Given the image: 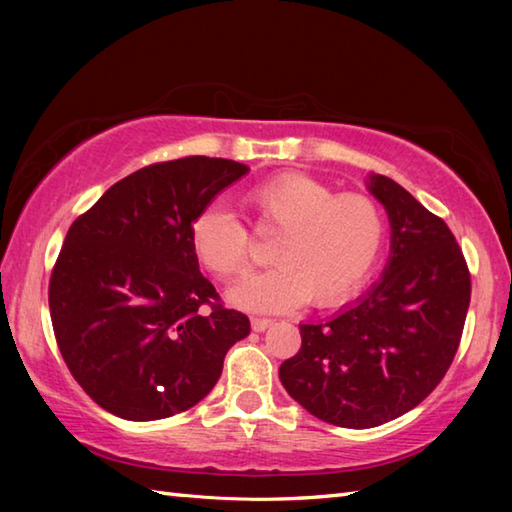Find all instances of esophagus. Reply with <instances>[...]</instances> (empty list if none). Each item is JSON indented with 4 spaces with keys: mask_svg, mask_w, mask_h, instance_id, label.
Returning <instances> with one entry per match:
<instances>
[{
    "mask_svg": "<svg viewBox=\"0 0 512 512\" xmlns=\"http://www.w3.org/2000/svg\"><path fill=\"white\" fill-rule=\"evenodd\" d=\"M250 325H253L255 332H266L270 325H273V321H270V319H253V321H250Z\"/></svg>",
    "mask_w": 512,
    "mask_h": 512,
    "instance_id": "esophagus-1",
    "label": "esophagus"
}]
</instances>
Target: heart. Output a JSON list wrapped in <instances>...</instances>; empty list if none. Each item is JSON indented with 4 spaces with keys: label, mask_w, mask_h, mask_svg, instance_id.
<instances>
[{
    "label": "heart",
    "mask_w": 512,
    "mask_h": 512,
    "mask_svg": "<svg viewBox=\"0 0 512 512\" xmlns=\"http://www.w3.org/2000/svg\"><path fill=\"white\" fill-rule=\"evenodd\" d=\"M244 206L259 231L281 233L275 268L228 290L235 306L284 312L312 297L317 306L350 299L372 273L385 244V213L363 193H339L303 173H284L248 189ZM193 255L217 279L250 264L246 226L224 206H206L189 228Z\"/></svg>",
    "instance_id": "heart-1"
}]
</instances>
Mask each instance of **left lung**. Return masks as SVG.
<instances>
[{
    "mask_svg": "<svg viewBox=\"0 0 512 512\" xmlns=\"http://www.w3.org/2000/svg\"><path fill=\"white\" fill-rule=\"evenodd\" d=\"M367 191L389 217V259L361 299L301 323V350L279 380L314 418L372 429L427 398L458 352L471 275L449 226L391 178Z\"/></svg>",
    "mask_w": 512,
    "mask_h": 512,
    "instance_id": "obj_1",
    "label": "left lung"
}]
</instances>
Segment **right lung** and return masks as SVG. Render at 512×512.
<instances>
[{
  "instance_id": "obj_1",
  "label": "right lung",
  "mask_w": 512,
  "mask_h": 512,
  "mask_svg": "<svg viewBox=\"0 0 512 512\" xmlns=\"http://www.w3.org/2000/svg\"><path fill=\"white\" fill-rule=\"evenodd\" d=\"M248 171L206 156L158 162L72 222L52 270L50 317L65 365L105 411L147 422L191 409L248 336L246 314L213 303L189 239L193 217Z\"/></svg>"
}]
</instances>
